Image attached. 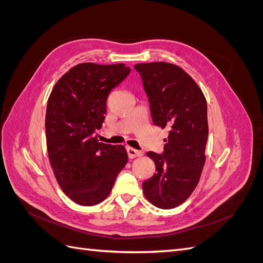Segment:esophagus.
Wrapping results in <instances>:
<instances>
[{
	"label": "esophagus",
	"instance_id": "1",
	"mask_svg": "<svg viewBox=\"0 0 263 263\" xmlns=\"http://www.w3.org/2000/svg\"><path fill=\"white\" fill-rule=\"evenodd\" d=\"M126 150H127V154H128L129 159H134V158L141 156L140 151H138V150H136V149H134V148H132V147H127Z\"/></svg>",
	"mask_w": 263,
	"mask_h": 263
}]
</instances>
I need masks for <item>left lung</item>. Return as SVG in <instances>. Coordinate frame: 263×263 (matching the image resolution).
<instances>
[{
    "instance_id": "8db88e82",
    "label": "left lung",
    "mask_w": 263,
    "mask_h": 263,
    "mask_svg": "<svg viewBox=\"0 0 263 263\" xmlns=\"http://www.w3.org/2000/svg\"><path fill=\"white\" fill-rule=\"evenodd\" d=\"M155 125L169 130L162 154L149 151L154 177L142 183L147 200L174 209L187 200L200 181L209 137L208 103L184 70L168 62L137 63Z\"/></svg>"
}]
</instances>
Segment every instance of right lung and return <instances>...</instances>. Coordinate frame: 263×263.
I'll return each instance as SVG.
<instances>
[{"instance_id":"right-lung-1","label":"right lung","mask_w":263,"mask_h":263,"mask_svg":"<svg viewBox=\"0 0 263 263\" xmlns=\"http://www.w3.org/2000/svg\"><path fill=\"white\" fill-rule=\"evenodd\" d=\"M129 73L123 63H80L50 93L45 121L49 161L61 190L77 204L104 201L128 160L124 146L99 142L94 135L105 119L110 91Z\"/></svg>"}]
</instances>
